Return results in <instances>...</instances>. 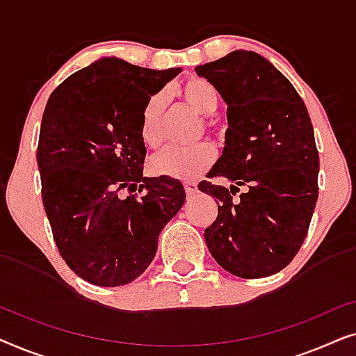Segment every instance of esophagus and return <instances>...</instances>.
<instances>
[{
  "label": "esophagus",
  "mask_w": 356,
  "mask_h": 356,
  "mask_svg": "<svg viewBox=\"0 0 356 356\" xmlns=\"http://www.w3.org/2000/svg\"><path fill=\"white\" fill-rule=\"evenodd\" d=\"M184 191H186L188 196H194L197 193V184L194 181H186L184 183Z\"/></svg>",
  "instance_id": "esophagus-1"
}]
</instances>
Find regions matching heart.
Segmentation results:
<instances>
[{"instance_id":"obj_1","label":"heart","mask_w":356,"mask_h":356,"mask_svg":"<svg viewBox=\"0 0 356 356\" xmlns=\"http://www.w3.org/2000/svg\"><path fill=\"white\" fill-rule=\"evenodd\" d=\"M177 94L186 104L201 115H211L218 108L220 94L211 81L199 76H191L184 79L177 87ZM163 110L165 95L155 94L145 102L140 111L139 136L143 143L150 149L159 147L163 143ZM206 126L217 131L220 123L217 120L207 118ZM216 147L207 140L179 147L170 145L162 152L155 154L150 159V172L157 177H167L173 179H196L212 167L216 162Z\"/></svg>"}]
</instances>
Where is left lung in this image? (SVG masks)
<instances>
[{
    "instance_id": "1",
    "label": "left lung",
    "mask_w": 356,
    "mask_h": 356,
    "mask_svg": "<svg viewBox=\"0 0 356 356\" xmlns=\"http://www.w3.org/2000/svg\"><path fill=\"white\" fill-rule=\"evenodd\" d=\"M194 71L228 105L225 149L209 175L232 186H197L218 204L204 233L207 248L233 275H272L300 251L318 201L319 152L309 113L291 82L254 51H232Z\"/></svg>"
}]
</instances>
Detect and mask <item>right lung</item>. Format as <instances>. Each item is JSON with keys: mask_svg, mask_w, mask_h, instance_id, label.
I'll return each mask as SVG.
<instances>
[{"mask_svg": "<svg viewBox=\"0 0 356 356\" xmlns=\"http://www.w3.org/2000/svg\"><path fill=\"white\" fill-rule=\"evenodd\" d=\"M179 71L104 58L47 102L37 145L43 207L61 257L89 284L138 279L186 199L178 179L143 177L147 150L139 136L145 102Z\"/></svg>", "mask_w": 356, "mask_h": 356, "instance_id": "add662e5", "label": "right lung"}]
</instances>
